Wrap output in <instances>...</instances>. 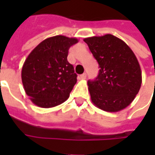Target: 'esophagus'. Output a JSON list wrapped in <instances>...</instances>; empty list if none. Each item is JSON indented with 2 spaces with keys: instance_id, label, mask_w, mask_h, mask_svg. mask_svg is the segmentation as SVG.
Returning <instances> with one entry per match:
<instances>
[{
  "instance_id": "obj_1",
  "label": "esophagus",
  "mask_w": 155,
  "mask_h": 155,
  "mask_svg": "<svg viewBox=\"0 0 155 155\" xmlns=\"http://www.w3.org/2000/svg\"><path fill=\"white\" fill-rule=\"evenodd\" d=\"M85 78H86V74H85V73H84V74H82L80 75V79H81V80H84Z\"/></svg>"
}]
</instances>
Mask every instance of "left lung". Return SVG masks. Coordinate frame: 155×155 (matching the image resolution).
<instances>
[{"instance_id": "obj_1", "label": "left lung", "mask_w": 155, "mask_h": 155, "mask_svg": "<svg viewBox=\"0 0 155 155\" xmlns=\"http://www.w3.org/2000/svg\"><path fill=\"white\" fill-rule=\"evenodd\" d=\"M101 70L88 81L92 103L102 110L118 112L134 100L142 83L139 61L129 45L110 34L84 38Z\"/></svg>"}]
</instances>
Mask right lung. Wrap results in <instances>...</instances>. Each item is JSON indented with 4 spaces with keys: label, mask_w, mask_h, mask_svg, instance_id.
Returning <instances> with one entry per match:
<instances>
[{
    "label": "right lung",
    "mask_w": 155,
    "mask_h": 155,
    "mask_svg": "<svg viewBox=\"0 0 155 155\" xmlns=\"http://www.w3.org/2000/svg\"><path fill=\"white\" fill-rule=\"evenodd\" d=\"M78 41L64 35L49 37L25 59L21 70L22 84L35 105L54 107L69 98L77 81V74L68 62V52Z\"/></svg>",
    "instance_id": "obj_1"
}]
</instances>
